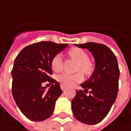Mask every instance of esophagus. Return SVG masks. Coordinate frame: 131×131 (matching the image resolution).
I'll return each mask as SVG.
<instances>
[{
  "mask_svg": "<svg viewBox=\"0 0 131 131\" xmlns=\"http://www.w3.org/2000/svg\"><path fill=\"white\" fill-rule=\"evenodd\" d=\"M61 90H62V91H65V89H67V88H66V86L64 85L61 84Z\"/></svg>",
  "mask_w": 131,
  "mask_h": 131,
  "instance_id": "esophagus-1",
  "label": "esophagus"
}]
</instances>
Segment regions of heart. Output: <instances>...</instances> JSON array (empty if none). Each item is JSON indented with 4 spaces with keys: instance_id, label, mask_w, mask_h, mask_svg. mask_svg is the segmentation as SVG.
Listing matches in <instances>:
<instances>
[{
    "instance_id": "b5f03b06",
    "label": "heart",
    "mask_w": 131,
    "mask_h": 131,
    "mask_svg": "<svg viewBox=\"0 0 131 131\" xmlns=\"http://www.w3.org/2000/svg\"><path fill=\"white\" fill-rule=\"evenodd\" d=\"M68 55L70 58L77 61L76 71H82L86 75H89L93 71V64L89 59V54L84 50L79 48H72L68 51ZM63 64L62 58L60 54L54 55L51 61V67L54 71L58 72L61 70ZM83 77L81 73L75 74L62 73L58 77V80L66 86H70L76 82H79L82 80Z\"/></svg>"
}]
</instances>
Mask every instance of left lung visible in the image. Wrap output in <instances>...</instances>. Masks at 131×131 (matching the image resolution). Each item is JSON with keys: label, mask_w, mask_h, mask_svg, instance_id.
<instances>
[{"label": "left lung", "mask_w": 131, "mask_h": 131, "mask_svg": "<svg viewBox=\"0 0 131 131\" xmlns=\"http://www.w3.org/2000/svg\"><path fill=\"white\" fill-rule=\"evenodd\" d=\"M92 54L95 68L91 77L81 84L72 100V111L78 121L95 125L107 115L117 97L119 68L117 58L106 46L95 42L74 44ZM89 93V95H86Z\"/></svg>", "instance_id": "1"}]
</instances>
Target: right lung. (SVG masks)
Masks as SVG:
<instances>
[{
    "label": "right lung",
    "instance_id": "1",
    "mask_svg": "<svg viewBox=\"0 0 131 131\" xmlns=\"http://www.w3.org/2000/svg\"><path fill=\"white\" fill-rule=\"evenodd\" d=\"M68 44L42 41L24 48L15 59L11 74L12 93L18 109L28 119L41 122L53 113L57 99L62 94L60 84L49 77L51 61ZM49 81L48 90L41 84Z\"/></svg>",
    "mask_w": 131,
    "mask_h": 131
}]
</instances>
